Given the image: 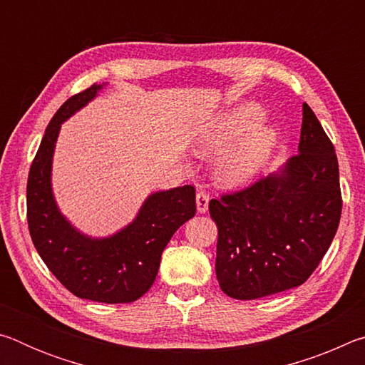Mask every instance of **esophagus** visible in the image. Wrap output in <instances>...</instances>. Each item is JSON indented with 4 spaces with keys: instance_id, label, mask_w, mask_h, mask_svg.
<instances>
[{
    "instance_id": "1",
    "label": "esophagus",
    "mask_w": 365,
    "mask_h": 365,
    "mask_svg": "<svg viewBox=\"0 0 365 365\" xmlns=\"http://www.w3.org/2000/svg\"><path fill=\"white\" fill-rule=\"evenodd\" d=\"M207 206H209V193H206L205 190H200L196 193V207H197V212L205 214L207 211Z\"/></svg>"
}]
</instances>
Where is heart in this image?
<instances>
[{
    "mask_svg": "<svg viewBox=\"0 0 365 365\" xmlns=\"http://www.w3.org/2000/svg\"><path fill=\"white\" fill-rule=\"evenodd\" d=\"M261 114L256 109H245L220 120L201 140V150L207 154H220L215 163V177L224 185H240L250 180L262 168L275 145L270 128L255 125ZM247 132L245 133L244 130Z\"/></svg>",
    "mask_w": 365,
    "mask_h": 365,
    "instance_id": "b5f03b06",
    "label": "heart"
}]
</instances>
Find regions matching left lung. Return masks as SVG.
I'll list each match as a JSON object with an SVG mask.
<instances>
[{
    "label": "left lung",
    "instance_id": "1",
    "mask_svg": "<svg viewBox=\"0 0 365 365\" xmlns=\"http://www.w3.org/2000/svg\"><path fill=\"white\" fill-rule=\"evenodd\" d=\"M298 150L280 174L209 201L219 230L215 275L230 298L299 287L330 248L343 206L338 159L306 103Z\"/></svg>",
    "mask_w": 365,
    "mask_h": 365
}]
</instances>
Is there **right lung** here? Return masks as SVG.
Listing matches in <instances>:
<instances>
[{
	"label": "right lung",
	"mask_w": 365,
	"mask_h": 365,
	"mask_svg": "<svg viewBox=\"0 0 365 365\" xmlns=\"http://www.w3.org/2000/svg\"><path fill=\"white\" fill-rule=\"evenodd\" d=\"M100 88L95 83L71 96L48 123L29 172L27 222L43 262L72 294L119 304L137 301L153 287L172 235L196 214V195L193 185L154 193L130 225L103 240L78 233L61 215L51 191V160L61 123L93 100Z\"/></svg>",
	"instance_id": "1"
}]
</instances>
